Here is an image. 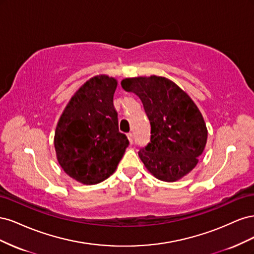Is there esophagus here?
Wrapping results in <instances>:
<instances>
[{"mask_svg":"<svg viewBox=\"0 0 254 254\" xmlns=\"http://www.w3.org/2000/svg\"><path fill=\"white\" fill-rule=\"evenodd\" d=\"M127 139H128L130 144H132V142H133V135H132V133H130V132L127 133Z\"/></svg>","mask_w":254,"mask_h":254,"instance_id":"obj_1","label":"esophagus"}]
</instances>
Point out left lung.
<instances>
[{"label":"left lung","instance_id":"1","mask_svg":"<svg viewBox=\"0 0 254 254\" xmlns=\"http://www.w3.org/2000/svg\"><path fill=\"white\" fill-rule=\"evenodd\" d=\"M122 88L140 97L151 126L150 142L139 157L157 179L174 182L187 176L204 150L207 129L187 92L162 76L123 79Z\"/></svg>","mask_w":254,"mask_h":254}]
</instances>
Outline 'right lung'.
Returning a JSON list of instances; mask_svg holds the SVG:
<instances>
[{
  "label": "right lung",
  "mask_w": 254,
  "mask_h": 254,
  "mask_svg": "<svg viewBox=\"0 0 254 254\" xmlns=\"http://www.w3.org/2000/svg\"><path fill=\"white\" fill-rule=\"evenodd\" d=\"M118 80L97 75L75 92L58 121L54 136L58 163L82 184H97L110 177L129 145L119 131L113 95Z\"/></svg>",
  "instance_id": "obj_1"
}]
</instances>
